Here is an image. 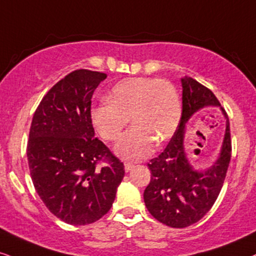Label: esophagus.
Returning <instances> with one entry per match:
<instances>
[{
    "instance_id": "34e87169",
    "label": "esophagus",
    "mask_w": 256,
    "mask_h": 256,
    "mask_svg": "<svg viewBox=\"0 0 256 256\" xmlns=\"http://www.w3.org/2000/svg\"><path fill=\"white\" fill-rule=\"evenodd\" d=\"M134 168V166L132 163H125V171L126 172H128V171L132 170Z\"/></svg>"
}]
</instances>
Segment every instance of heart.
<instances>
[{
  "mask_svg": "<svg viewBox=\"0 0 256 256\" xmlns=\"http://www.w3.org/2000/svg\"><path fill=\"white\" fill-rule=\"evenodd\" d=\"M108 102L90 110V120L104 140L114 142L131 122L134 126L116 146L118 156L137 162L152 152L154 142L162 144L171 138L178 126V94L168 80L130 78L111 90Z\"/></svg>",
  "mask_w": 256,
  "mask_h": 256,
  "instance_id": "heart-1",
  "label": "heart"
}]
</instances>
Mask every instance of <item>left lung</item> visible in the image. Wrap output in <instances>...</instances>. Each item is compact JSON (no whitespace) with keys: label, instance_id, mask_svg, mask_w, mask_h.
I'll return each instance as SVG.
<instances>
[{"label":"left lung","instance_id":"8db88e82","mask_svg":"<svg viewBox=\"0 0 256 256\" xmlns=\"http://www.w3.org/2000/svg\"><path fill=\"white\" fill-rule=\"evenodd\" d=\"M182 116L169 144L148 163L150 183L144 190V202L157 221L172 228H186L198 222L214 206L224 183L232 157V139L227 120L221 154L210 169L195 171L183 146L186 122L206 106H221L208 87L192 78L182 79ZM226 118L228 114L222 108Z\"/></svg>","mask_w":256,"mask_h":256}]
</instances>
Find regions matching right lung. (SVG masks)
I'll return each instance as SVG.
<instances>
[{"label":"right lung","instance_id":"obj_1","mask_svg":"<svg viewBox=\"0 0 256 256\" xmlns=\"http://www.w3.org/2000/svg\"><path fill=\"white\" fill-rule=\"evenodd\" d=\"M106 76L90 70L67 74L44 96L29 130L35 190L52 214L68 224L102 218L125 174L122 160L94 137L90 120V99Z\"/></svg>","mask_w":256,"mask_h":256}]
</instances>
